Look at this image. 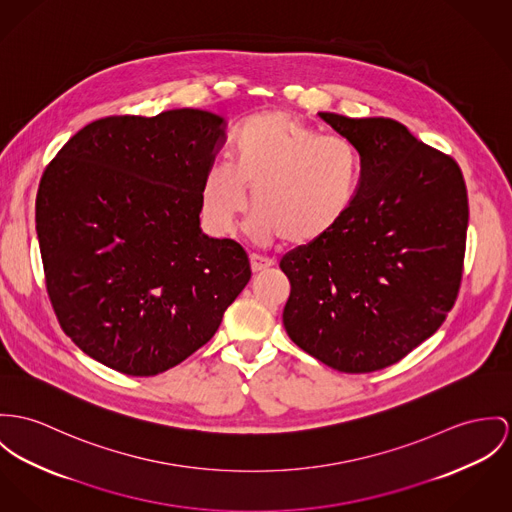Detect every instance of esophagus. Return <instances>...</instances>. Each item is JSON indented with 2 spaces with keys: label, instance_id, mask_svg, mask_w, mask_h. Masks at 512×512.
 <instances>
[{
  "label": "esophagus",
  "instance_id": "34e87169",
  "mask_svg": "<svg viewBox=\"0 0 512 512\" xmlns=\"http://www.w3.org/2000/svg\"><path fill=\"white\" fill-rule=\"evenodd\" d=\"M249 261H251V271H253V273H263V271H267L269 267L275 265L273 259L263 257V255H257V253H251V255H249Z\"/></svg>",
  "mask_w": 512,
  "mask_h": 512
}]
</instances>
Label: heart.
<instances>
[{"label":"heart","instance_id":"1","mask_svg":"<svg viewBox=\"0 0 512 512\" xmlns=\"http://www.w3.org/2000/svg\"><path fill=\"white\" fill-rule=\"evenodd\" d=\"M362 177L353 142L321 134L284 111L245 120L234 140V161L216 159L200 183V208L208 226L230 234L251 191L253 232L312 247L331 236L351 214Z\"/></svg>","mask_w":512,"mask_h":512}]
</instances>
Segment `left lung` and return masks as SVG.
Wrapping results in <instances>:
<instances>
[{
    "mask_svg": "<svg viewBox=\"0 0 512 512\" xmlns=\"http://www.w3.org/2000/svg\"><path fill=\"white\" fill-rule=\"evenodd\" d=\"M362 159L351 214L280 259L288 337L323 364L364 374L419 347L452 310L464 271L468 191L458 163L392 118L319 113Z\"/></svg>",
    "mask_w": 512,
    "mask_h": 512,
    "instance_id": "1",
    "label": "left lung"
}]
</instances>
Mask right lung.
Returning <instances> with one entry per match:
<instances>
[{"label": "right lung", "instance_id": "right-lung-1", "mask_svg": "<svg viewBox=\"0 0 512 512\" xmlns=\"http://www.w3.org/2000/svg\"><path fill=\"white\" fill-rule=\"evenodd\" d=\"M224 126L200 109L99 118L42 173L52 308L83 353L117 372L156 376L183 362L251 278L239 243L200 230V183Z\"/></svg>", "mask_w": 512, "mask_h": 512}]
</instances>
